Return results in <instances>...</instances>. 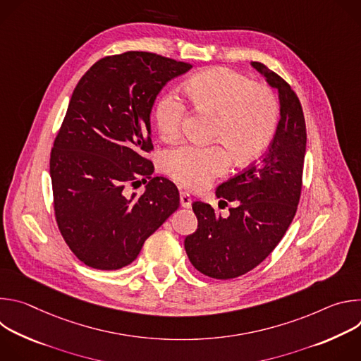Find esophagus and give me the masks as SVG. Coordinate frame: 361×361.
Segmentation results:
<instances>
[{
  "label": "esophagus",
  "mask_w": 361,
  "mask_h": 361,
  "mask_svg": "<svg viewBox=\"0 0 361 361\" xmlns=\"http://www.w3.org/2000/svg\"><path fill=\"white\" fill-rule=\"evenodd\" d=\"M180 202H181V205H183L184 209H190L191 207V197H190V194L181 191L180 192Z\"/></svg>",
  "instance_id": "34e87169"
}]
</instances>
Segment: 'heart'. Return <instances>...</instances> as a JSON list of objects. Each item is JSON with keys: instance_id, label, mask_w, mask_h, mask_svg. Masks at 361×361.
<instances>
[{"instance_id": "obj_1", "label": "heart", "mask_w": 361, "mask_h": 361, "mask_svg": "<svg viewBox=\"0 0 361 361\" xmlns=\"http://www.w3.org/2000/svg\"><path fill=\"white\" fill-rule=\"evenodd\" d=\"M185 91L198 111L216 117L212 141L221 142L237 166L260 157L274 137L279 123V101L274 91L227 67H212L194 74ZM185 104L174 91L157 102L156 123L163 140H176L183 130ZM230 157L221 145H181L164 159L167 174L188 190L207 188L227 173Z\"/></svg>"}]
</instances>
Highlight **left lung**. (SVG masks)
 I'll list each match as a JSON object with an SVG mask.
<instances>
[{
  "label": "left lung",
  "instance_id": "8db88e82",
  "mask_svg": "<svg viewBox=\"0 0 361 361\" xmlns=\"http://www.w3.org/2000/svg\"><path fill=\"white\" fill-rule=\"evenodd\" d=\"M251 66L279 90L281 117L274 138L260 161L219 185L221 201L238 204L227 219L210 204L192 202L198 226L184 240L191 264L217 280L240 277L264 262L290 227L302 187L307 135L301 102L277 73L259 61Z\"/></svg>",
  "mask_w": 361,
  "mask_h": 361
}]
</instances>
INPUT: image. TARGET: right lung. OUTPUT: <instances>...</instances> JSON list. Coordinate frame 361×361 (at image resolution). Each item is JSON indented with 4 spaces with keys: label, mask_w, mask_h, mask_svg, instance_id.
Wrapping results in <instances>:
<instances>
[{
    "label": "right lung",
    "mask_w": 361,
    "mask_h": 361,
    "mask_svg": "<svg viewBox=\"0 0 361 361\" xmlns=\"http://www.w3.org/2000/svg\"><path fill=\"white\" fill-rule=\"evenodd\" d=\"M192 66L147 51L98 60L74 88L49 156L54 216L85 266L118 270L178 207L174 183L154 176L149 113L160 90ZM142 182L141 195H130Z\"/></svg>",
    "instance_id": "right-lung-1"
}]
</instances>
